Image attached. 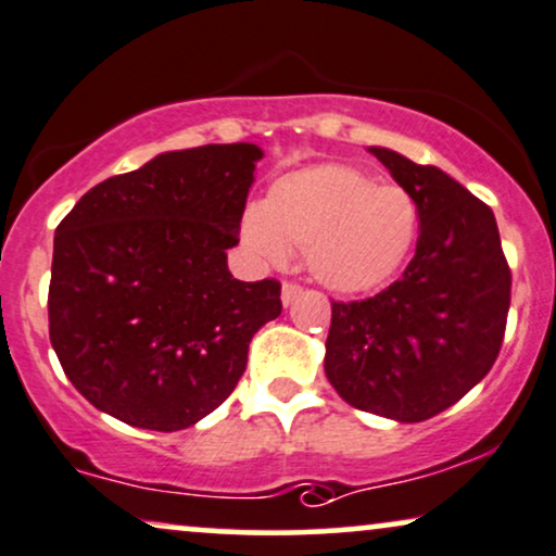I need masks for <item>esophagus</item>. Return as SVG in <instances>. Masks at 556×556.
Masks as SVG:
<instances>
[{
	"mask_svg": "<svg viewBox=\"0 0 556 556\" xmlns=\"http://www.w3.org/2000/svg\"><path fill=\"white\" fill-rule=\"evenodd\" d=\"M299 296H301V286L283 283V291H280V301H283V306H291Z\"/></svg>",
	"mask_w": 556,
	"mask_h": 556,
	"instance_id": "obj_1",
	"label": "esophagus"
}]
</instances>
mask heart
<instances>
[{
    "label": "heart",
    "instance_id": "1",
    "mask_svg": "<svg viewBox=\"0 0 556 556\" xmlns=\"http://www.w3.org/2000/svg\"><path fill=\"white\" fill-rule=\"evenodd\" d=\"M420 216L400 185H376L348 164H317L283 175L263 205L242 216V239L267 263L306 252L314 280L334 293H368L389 283L417 242Z\"/></svg>",
    "mask_w": 556,
    "mask_h": 556
}]
</instances>
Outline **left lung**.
<instances>
[{
  "mask_svg": "<svg viewBox=\"0 0 556 556\" xmlns=\"http://www.w3.org/2000/svg\"><path fill=\"white\" fill-rule=\"evenodd\" d=\"M413 195L415 257L389 289L332 301L325 374L342 400L396 422H422L488 376L510 309V267L495 214L464 185L392 149H368Z\"/></svg>",
  "mask_w": 556,
  "mask_h": 556,
  "instance_id": "left-lung-1",
  "label": "left lung"
}]
</instances>
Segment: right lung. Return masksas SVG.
I'll return each mask as SVG.
<instances>
[{
  "label": "right lung",
  "instance_id": "1",
  "mask_svg": "<svg viewBox=\"0 0 556 556\" xmlns=\"http://www.w3.org/2000/svg\"><path fill=\"white\" fill-rule=\"evenodd\" d=\"M263 149L205 143L108 177L53 237L48 334L68 381L115 420L173 433L235 392L280 283H244L239 242Z\"/></svg>",
  "mask_w": 556,
  "mask_h": 556
}]
</instances>
